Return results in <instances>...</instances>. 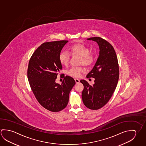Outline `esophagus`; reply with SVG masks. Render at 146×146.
Returning a JSON list of instances; mask_svg holds the SVG:
<instances>
[{"mask_svg": "<svg viewBox=\"0 0 146 146\" xmlns=\"http://www.w3.org/2000/svg\"><path fill=\"white\" fill-rule=\"evenodd\" d=\"M75 81L76 84H78L79 82H80V80H79V79H77V78H75Z\"/></svg>", "mask_w": 146, "mask_h": 146, "instance_id": "34e87169", "label": "esophagus"}]
</instances>
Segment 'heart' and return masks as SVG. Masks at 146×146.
<instances>
[{"label": "heart", "mask_w": 146, "mask_h": 146, "mask_svg": "<svg viewBox=\"0 0 146 146\" xmlns=\"http://www.w3.org/2000/svg\"><path fill=\"white\" fill-rule=\"evenodd\" d=\"M69 53L72 55H78L81 56L80 64L86 66L91 65L94 60V56L90 53L89 48L82 44H75L69 48ZM67 51H62L59 55V60L62 65H68L69 62L70 55ZM81 67H72L68 71V74L71 76L78 77L81 75V72L84 71Z\"/></svg>", "instance_id": "heart-1"}]
</instances>
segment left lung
<instances>
[{
	"label": "left lung",
	"mask_w": 146,
	"mask_h": 146,
	"mask_svg": "<svg viewBox=\"0 0 146 146\" xmlns=\"http://www.w3.org/2000/svg\"><path fill=\"white\" fill-rule=\"evenodd\" d=\"M97 42L99 47V55L93 69L86 78H95V84L90 85L81 80L84 85L82 99L86 108L97 110L108 103L114 93L119 77L117 56L112 46L100 37L87 38Z\"/></svg>",
	"instance_id": "8db88e82"
}]
</instances>
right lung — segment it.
Listing matches in <instances>:
<instances>
[{"mask_svg": "<svg viewBox=\"0 0 146 146\" xmlns=\"http://www.w3.org/2000/svg\"><path fill=\"white\" fill-rule=\"evenodd\" d=\"M68 41L43 43L37 48L29 62L27 77L36 100L43 108L58 112L67 106L69 93L75 81L69 76H64L62 84L55 82L62 66L59 55Z\"/></svg>", "mask_w": 146, "mask_h": 146, "instance_id": "add662e5", "label": "right lung"}]
</instances>
